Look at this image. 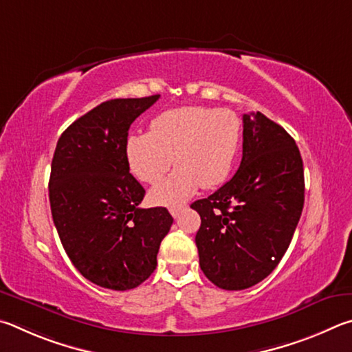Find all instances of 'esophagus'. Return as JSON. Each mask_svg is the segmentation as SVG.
<instances>
[{
  "label": "esophagus",
  "mask_w": 352,
  "mask_h": 352,
  "mask_svg": "<svg viewBox=\"0 0 352 352\" xmlns=\"http://www.w3.org/2000/svg\"><path fill=\"white\" fill-rule=\"evenodd\" d=\"M184 208H186V207H184V206L171 207V208H170V213H171V217H173V218H179V213L184 210Z\"/></svg>",
  "instance_id": "34e87169"
}]
</instances>
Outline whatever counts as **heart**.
<instances>
[{
  "instance_id": "heart-1",
  "label": "heart",
  "mask_w": 352,
  "mask_h": 352,
  "mask_svg": "<svg viewBox=\"0 0 352 352\" xmlns=\"http://www.w3.org/2000/svg\"><path fill=\"white\" fill-rule=\"evenodd\" d=\"M241 142V122L232 109L184 107L153 119L150 133L128 135L125 156L133 175L156 184L171 166L177 168L150 192L156 206L175 207L199 188L226 181Z\"/></svg>"
}]
</instances>
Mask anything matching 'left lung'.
Segmentation results:
<instances>
[{
  "mask_svg": "<svg viewBox=\"0 0 352 352\" xmlns=\"http://www.w3.org/2000/svg\"><path fill=\"white\" fill-rule=\"evenodd\" d=\"M243 159L229 182L195 201L202 272L243 291L266 278L291 244L305 204L303 160L295 140L261 113L243 116Z\"/></svg>",
  "mask_w": 352,
  "mask_h": 352,
  "instance_id": "left-lung-1",
  "label": "left lung"
}]
</instances>
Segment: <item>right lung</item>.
I'll return each instance as SVG.
<instances>
[{
  "mask_svg": "<svg viewBox=\"0 0 352 352\" xmlns=\"http://www.w3.org/2000/svg\"><path fill=\"white\" fill-rule=\"evenodd\" d=\"M160 96L103 102L65 129L55 146L49 202L74 266L97 286L128 291L157 266L173 218L140 208L145 190L129 173L128 129Z\"/></svg>",
  "mask_w": 352,
  "mask_h": 352,
  "instance_id": "add662e5",
  "label": "right lung"
}]
</instances>
